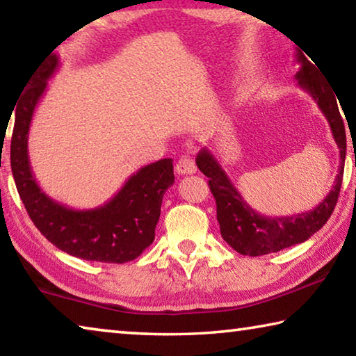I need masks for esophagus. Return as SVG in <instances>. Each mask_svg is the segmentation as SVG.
Instances as JSON below:
<instances>
[{
    "label": "esophagus",
    "mask_w": 356,
    "mask_h": 356,
    "mask_svg": "<svg viewBox=\"0 0 356 356\" xmlns=\"http://www.w3.org/2000/svg\"><path fill=\"white\" fill-rule=\"evenodd\" d=\"M176 172L180 176H185V174H195L196 172V163L195 160L191 159L190 155H184L176 163Z\"/></svg>",
    "instance_id": "obj_1"
}]
</instances>
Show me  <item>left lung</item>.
<instances>
[{
	"label": "left lung",
	"mask_w": 356,
	"mask_h": 356,
	"mask_svg": "<svg viewBox=\"0 0 356 356\" xmlns=\"http://www.w3.org/2000/svg\"><path fill=\"white\" fill-rule=\"evenodd\" d=\"M297 63H300V69L295 80L301 89L314 99L323 116L327 118L341 155L339 172L333 186L317 207L291 216H265L245 202L220 161L207 147L201 149L196 155V165L204 176L209 177L210 191L213 193L221 237L243 256H264L306 242L328 221L339 197L347 150L344 120L337 108L334 92L327 83L321 80L318 67L311 64L301 51L297 53Z\"/></svg>",
	"instance_id": "8db88e82"
}]
</instances>
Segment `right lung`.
Segmentation results:
<instances>
[{"instance_id":"obj_1","label":"right lung","mask_w":356,"mask_h":356,"mask_svg":"<svg viewBox=\"0 0 356 356\" xmlns=\"http://www.w3.org/2000/svg\"><path fill=\"white\" fill-rule=\"evenodd\" d=\"M58 67L59 58L48 55L15 106L10 166L22 202L48 242L67 254L108 264L134 261L155 238L163 195L174 184L172 159L138 170L110 201L95 209L75 210L45 195L29 165L28 135L35 106Z\"/></svg>"}]
</instances>
